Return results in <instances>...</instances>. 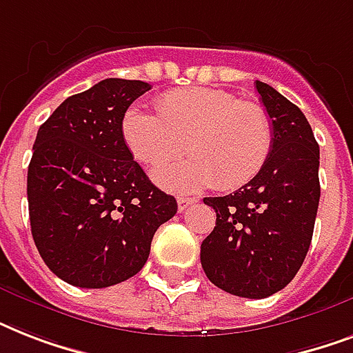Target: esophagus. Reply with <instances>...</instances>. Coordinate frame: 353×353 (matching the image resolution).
<instances>
[{
	"label": "esophagus",
	"instance_id": "1",
	"mask_svg": "<svg viewBox=\"0 0 353 353\" xmlns=\"http://www.w3.org/2000/svg\"><path fill=\"white\" fill-rule=\"evenodd\" d=\"M198 201V199H192V198H179L177 199V209H179V212H183V210H187L190 205H194Z\"/></svg>",
	"mask_w": 353,
	"mask_h": 353
}]
</instances>
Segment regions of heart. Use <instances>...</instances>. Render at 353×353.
Returning <instances> with one entry per match:
<instances>
[{
    "instance_id": "b5f03b06",
    "label": "heart",
    "mask_w": 353,
    "mask_h": 353,
    "mask_svg": "<svg viewBox=\"0 0 353 353\" xmlns=\"http://www.w3.org/2000/svg\"><path fill=\"white\" fill-rule=\"evenodd\" d=\"M155 113L130 108L122 117V139L144 166L157 168L187 152L192 159L161 168L155 181L174 192L212 187L229 192L258 176L273 148L268 112L223 90L188 88L168 91Z\"/></svg>"
}]
</instances>
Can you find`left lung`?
I'll list each match as a JSON object with an SVG mask.
<instances>
[{
    "label": "left lung",
    "instance_id": "1",
    "mask_svg": "<svg viewBox=\"0 0 353 353\" xmlns=\"http://www.w3.org/2000/svg\"><path fill=\"white\" fill-rule=\"evenodd\" d=\"M256 91L273 126V148L254 179L205 198L216 227L201 243V265L220 290L265 299L290 284L307 254L317 218L319 144L299 108L269 84Z\"/></svg>",
    "mask_w": 353,
    "mask_h": 353
}]
</instances>
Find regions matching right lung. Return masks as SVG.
Returning a JSON list of instances; mask_svg holds the SVG:
<instances>
[{
	"mask_svg": "<svg viewBox=\"0 0 353 353\" xmlns=\"http://www.w3.org/2000/svg\"><path fill=\"white\" fill-rule=\"evenodd\" d=\"M150 84L106 79L65 99L38 130L27 172L30 232L47 268L99 290L137 274L174 196L133 161L122 117Z\"/></svg>",
	"mask_w": 353,
	"mask_h": 353,
	"instance_id": "add662e5",
	"label": "right lung"
}]
</instances>
